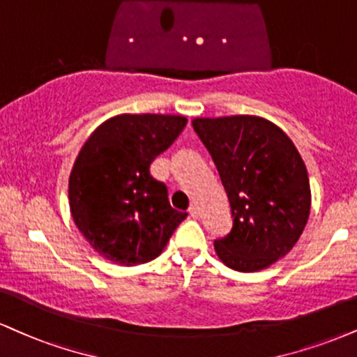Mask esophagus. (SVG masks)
<instances>
[{
	"label": "esophagus",
	"mask_w": 357,
	"mask_h": 357,
	"mask_svg": "<svg viewBox=\"0 0 357 357\" xmlns=\"http://www.w3.org/2000/svg\"><path fill=\"white\" fill-rule=\"evenodd\" d=\"M188 213H190V216L192 220H197V216H199V209L196 208V206H191L190 209H188Z\"/></svg>",
	"instance_id": "34e87169"
}]
</instances>
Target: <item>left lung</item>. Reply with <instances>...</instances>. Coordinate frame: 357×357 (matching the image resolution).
Instances as JSON below:
<instances>
[{
  "label": "left lung",
  "instance_id": "left-lung-1",
  "mask_svg": "<svg viewBox=\"0 0 357 357\" xmlns=\"http://www.w3.org/2000/svg\"><path fill=\"white\" fill-rule=\"evenodd\" d=\"M192 128L218 167L233 227L214 241L227 268L255 273L293 249L311 209L307 169L293 141L259 116L196 118Z\"/></svg>",
  "mask_w": 357,
  "mask_h": 357
}]
</instances>
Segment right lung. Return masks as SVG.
<instances>
[{
    "label": "right lung",
    "instance_id": "right-lung-1",
    "mask_svg": "<svg viewBox=\"0 0 357 357\" xmlns=\"http://www.w3.org/2000/svg\"><path fill=\"white\" fill-rule=\"evenodd\" d=\"M186 123L174 114H118L81 148L68 188L71 216L105 259L121 266L153 261L186 220L188 213L171 208L166 184L149 173Z\"/></svg>",
    "mask_w": 357,
    "mask_h": 357
}]
</instances>
